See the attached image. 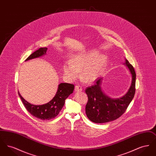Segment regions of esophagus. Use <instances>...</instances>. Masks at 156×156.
Segmentation results:
<instances>
[{
	"instance_id": "1",
	"label": "esophagus",
	"mask_w": 156,
	"mask_h": 156,
	"mask_svg": "<svg viewBox=\"0 0 156 156\" xmlns=\"http://www.w3.org/2000/svg\"><path fill=\"white\" fill-rule=\"evenodd\" d=\"M75 91H82V88L81 85H76L75 87Z\"/></svg>"
}]
</instances>
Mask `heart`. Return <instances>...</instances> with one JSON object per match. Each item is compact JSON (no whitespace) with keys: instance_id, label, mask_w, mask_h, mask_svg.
I'll return each mask as SVG.
<instances>
[{"instance_id":"obj_1","label":"heart","mask_w":156,"mask_h":156,"mask_svg":"<svg viewBox=\"0 0 156 156\" xmlns=\"http://www.w3.org/2000/svg\"><path fill=\"white\" fill-rule=\"evenodd\" d=\"M98 51L93 50L76 56L71 60V64L64 66V73L68 78L75 80L81 72V78L86 82L95 80L102 74L106 65L105 56H99Z\"/></svg>"}]
</instances>
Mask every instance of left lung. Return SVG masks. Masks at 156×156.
I'll return each mask as SVG.
<instances>
[{
    "label": "left lung",
    "mask_w": 156,
    "mask_h": 156,
    "mask_svg": "<svg viewBox=\"0 0 156 156\" xmlns=\"http://www.w3.org/2000/svg\"><path fill=\"white\" fill-rule=\"evenodd\" d=\"M125 64L130 71L132 81L128 92L119 99H111L105 95L101 84L102 78L96 80V83L87 87L85 92L88 95V102L86 105L85 112L88 119L97 123L111 122L118 119L126 111L132 101L135 91L136 73L133 67L125 59Z\"/></svg>",
    "instance_id": "left-lung-1"
}]
</instances>
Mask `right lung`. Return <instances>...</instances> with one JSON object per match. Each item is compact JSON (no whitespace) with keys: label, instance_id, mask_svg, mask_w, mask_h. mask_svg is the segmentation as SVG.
Instances as JSON below:
<instances>
[{"label":"right lung","instance_id":"obj_1","mask_svg":"<svg viewBox=\"0 0 156 156\" xmlns=\"http://www.w3.org/2000/svg\"><path fill=\"white\" fill-rule=\"evenodd\" d=\"M47 48L42 47L32 53L26 61L42 56L46 53ZM74 85L71 83H61L58 85L57 92L51 101L42 105H34L26 101L19 92L18 94L27 111L34 117L41 120H50L55 118L64 105L65 100L73 92Z\"/></svg>","mask_w":156,"mask_h":156}]
</instances>
